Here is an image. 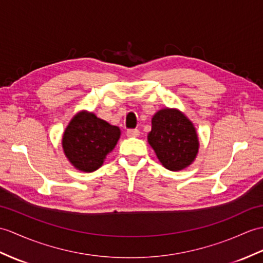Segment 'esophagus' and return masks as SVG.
<instances>
[{
	"mask_svg": "<svg viewBox=\"0 0 263 263\" xmlns=\"http://www.w3.org/2000/svg\"><path fill=\"white\" fill-rule=\"evenodd\" d=\"M139 134H140V132L137 129H129V130L126 131V136L130 137V138H132V137H139Z\"/></svg>",
	"mask_w": 263,
	"mask_h": 263,
	"instance_id": "esophagus-1",
	"label": "esophagus"
}]
</instances>
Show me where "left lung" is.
Wrapping results in <instances>:
<instances>
[{"label": "left lung", "mask_w": 263, "mask_h": 263, "mask_svg": "<svg viewBox=\"0 0 263 263\" xmlns=\"http://www.w3.org/2000/svg\"><path fill=\"white\" fill-rule=\"evenodd\" d=\"M148 142L164 168L178 172L191 164L198 152L193 123L177 109L163 108L152 118Z\"/></svg>", "instance_id": "left-lung-1"}]
</instances>
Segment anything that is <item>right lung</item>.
Segmentation results:
<instances>
[{"instance_id":"right-lung-1","label":"right lung","mask_w":263,"mask_h":263,"mask_svg":"<svg viewBox=\"0 0 263 263\" xmlns=\"http://www.w3.org/2000/svg\"><path fill=\"white\" fill-rule=\"evenodd\" d=\"M118 126L93 113L81 112L72 118L63 137V148L74 167L85 173L99 169L120 138Z\"/></svg>"}]
</instances>
